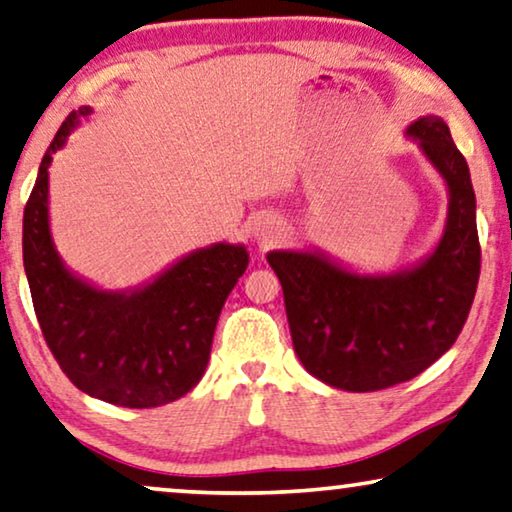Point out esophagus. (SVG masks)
Wrapping results in <instances>:
<instances>
[{
  "label": "esophagus",
  "instance_id": "1",
  "mask_svg": "<svg viewBox=\"0 0 512 512\" xmlns=\"http://www.w3.org/2000/svg\"><path fill=\"white\" fill-rule=\"evenodd\" d=\"M271 225H266L264 229H259V232H257V236H259V239H269V236H271Z\"/></svg>",
  "mask_w": 512,
  "mask_h": 512
}]
</instances>
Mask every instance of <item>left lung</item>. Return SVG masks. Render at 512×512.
I'll return each instance as SVG.
<instances>
[{
    "label": "left lung",
    "mask_w": 512,
    "mask_h": 512,
    "mask_svg": "<svg viewBox=\"0 0 512 512\" xmlns=\"http://www.w3.org/2000/svg\"><path fill=\"white\" fill-rule=\"evenodd\" d=\"M403 134L448 190L443 234L427 255L387 273H362L308 246L266 255L283 285L299 362L336 390L376 392L422 373L457 341L478 287L469 164L438 115H422Z\"/></svg>",
    "instance_id": "obj_1"
}]
</instances>
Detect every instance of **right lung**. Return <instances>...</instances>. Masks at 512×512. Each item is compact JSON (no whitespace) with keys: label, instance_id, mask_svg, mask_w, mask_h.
<instances>
[{"label":"right lung","instance_id":"1","mask_svg":"<svg viewBox=\"0 0 512 512\" xmlns=\"http://www.w3.org/2000/svg\"><path fill=\"white\" fill-rule=\"evenodd\" d=\"M90 115L81 106L62 122L25 206L23 262L34 311L78 390L122 408L164 406L204 376L220 311L250 255L243 243H211L127 290H104L71 271L50 232L48 169Z\"/></svg>","mask_w":512,"mask_h":512}]
</instances>
